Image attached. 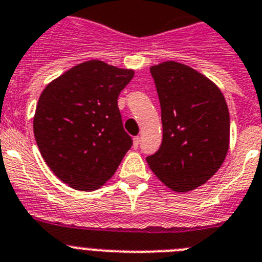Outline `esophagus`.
<instances>
[{
    "instance_id": "34e87169",
    "label": "esophagus",
    "mask_w": 262,
    "mask_h": 262,
    "mask_svg": "<svg viewBox=\"0 0 262 262\" xmlns=\"http://www.w3.org/2000/svg\"><path fill=\"white\" fill-rule=\"evenodd\" d=\"M140 141H141V138L138 137V136H137V137L133 138V147H134V149H137L138 145H140Z\"/></svg>"
}]
</instances>
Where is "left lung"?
<instances>
[{
    "mask_svg": "<svg viewBox=\"0 0 262 262\" xmlns=\"http://www.w3.org/2000/svg\"><path fill=\"white\" fill-rule=\"evenodd\" d=\"M161 104V147L146 158L151 171L175 192L204 185L229 147V112L208 77L178 62L150 67Z\"/></svg>",
    "mask_w": 262,
    "mask_h": 262,
    "instance_id": "obj_1",
    "label": "left lung"
}]
</instances>
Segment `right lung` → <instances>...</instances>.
<instances>
[{
	"label": "right lung",
	"instance_id": "1",
	"mask_svg": "<svg viewBox=\"0 0 262 262\" xmlns=\"http://www.w3.org/2000/svg\"><path fill=\"white\" fill-rule=\"evenodd\" d=\"M133 76V70L88 60L40 93L33 124L36 145L51 171L70 187H101L132 147L117 99Z\"/></svg>",
	"mask_w": 262,
	"mask_h": 262
}]
</instances>
